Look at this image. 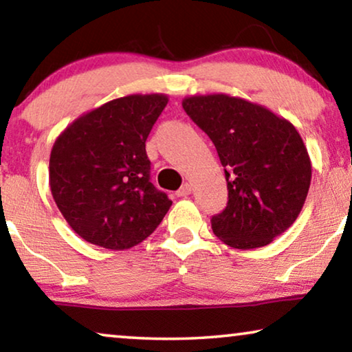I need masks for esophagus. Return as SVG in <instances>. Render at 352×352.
I'll return each instance as SVG.
<instances>
[{"label": "esophagus", "instance_id": "34e87169", "mask_svg": "<svg viewBox=\"0 0 352 352\" xmlns=\"http://www.w3.org/2000/svg\"><path fill=\"white\" fill-rule=\"evenodd\" d=\"M188 195H191V185H190V183H185V185H183L180 190L177 191V196L178 197H186Z\"/></svg>", "mask_w": 352, "mask_h": 352}]
</instances>
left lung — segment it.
I'll return each instance as SVG.
<instances>
[{
	"label": "left lung",
	"instance_id": "left-lung-1",
	"mask_svg": "<svg viewBox=\"0 0 352 352\" xmlns=\"http://www.w3.org/2000/svg\"><path fill=\"white\" fill-rule=\"evenodd\" d=\"M186 115L219 153L228 206L212 217V230L232 249H258L289 230L311 185V160L289 120L263 105L228 94L190 96Z\"/></svg>",
	"mask_w": 352,
	"mask_h": 352
}]
</instances>
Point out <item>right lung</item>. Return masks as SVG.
<instances>
[{"instance_id":"1","label":"right lung","mask_w":352,"mask_h":352,"mask_svg":"<svg viewBox=\"0 0 352 352\" xmlns=\"http://www.w3.org/2000/svg\"><path fill=\"white\" fill-rule=\"evenodd\" d=\"M169 97L132 94L84 113L54 142V201L84 241L127 250L161 223L172 201L150 182L145 142Z\"/></svg>"}]
</instances>
